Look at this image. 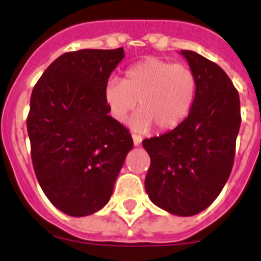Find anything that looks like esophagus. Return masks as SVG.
I'll use <instances>...</instances> for the list:
<instances>
[{
	"instance_id": "34e87169",
	"label": "esophagus",
	"mask_w": 261,
	"mask_h": 261,
	"mask_svg": "<svg viewBox=\"0 0 261 261\" xmlns=\"http://www.w3.org/2000/svg\"><path fill=\"white\" fill-rule=\"evenodd\" d=\"M132 138H133V144H135V146H138V145L141 144V141H142L141 136L132 135Z\"/></svg>"
}]
</instances>
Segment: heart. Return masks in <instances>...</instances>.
Instances as JSON below:
<instances>
[{
  "label": "heart",
  "mask_w": 261,
  "mask_h": 261,
  "mask_svg": "<svg viewBox=\"0 0 261 261\" xmlns=\"http://www.w3.org/2000/svg\"><path fill=\"white\" fill-rule=\"evenodd\" d=\"M197 93L195 71L186 64L149 57L129 66L123 81L110 78L105 86V102L117 123H125L138 106L141 110L130 126L144 132L156 125L171 130L188 117Z\"/></svg>",
  "instance_id": "obj_1"
}]
</instances>
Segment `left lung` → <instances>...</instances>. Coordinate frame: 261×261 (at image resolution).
Here are the masks:
<instances>
[{
    "label": "left lung",
    "mask_w": 261,
    "mask_h": 261,
    "mask_svg": "<svg viewBox=\"0 0 261 261\" xmlns=\"http://www.w3.org/2000/svg\"><path fill=\"white\" fill-rule=\"evenodd\" d=\"M197 80L190 115L171 132L142 141L150 155L145 177L149 199L163 211L190 217L220 195L234 165L241 100L222 68L193 50H181Z\"/></svg>",
    "instance_id": "left-lung-1"
}]
</instances>
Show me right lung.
<instances>
[{"label": "right lung", "instance_id": "1", "mask_svg": "<svg viewBox=\"0 0 261 261\" xmlns=\"http://www.w3.org/2000/svg\"><path fill=\"white\" fill-rule=\"evenodd\" d=\"M124 49H81L57 57L35 85L27 132L41 190L71 217L100 211L133 140L108 115L105 86Z\"/></svg>", "mask_w": 261, "mask_h": 261}]
</instances>
